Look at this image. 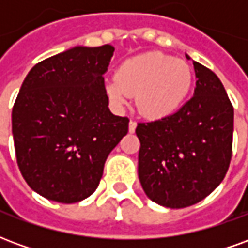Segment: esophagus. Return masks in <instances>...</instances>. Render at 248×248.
<instances>
[{"label":"esophagus","mask_w":248,"mask_h":248,"mask_svg":"<svg viewBox=\"0 0 248 248\" xmlns=\"http://www.w3.org/2000/svg\"><path fill=\"white\" fill-rule=\"evenodd\" d=\"M135 129H137V122L131 119V121L129 122V131L130 133H134Z\"/></svg>","instance_id":"obj_1"}]
</instances>
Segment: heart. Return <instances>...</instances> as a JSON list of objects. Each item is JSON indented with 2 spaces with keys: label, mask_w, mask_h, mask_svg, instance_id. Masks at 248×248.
<instances>
[{
  "label": "heart",
  "mask_w": 248,
  "mask_h": 248,
  "mask_svg": "<svg viewBox=\"0 0 248 248\" xmlns=\"http://www.w3.org/2000/svg\"><path fill=\"white\" fill-rule=\"evenodd\" d=\"M191 86L192 71L187 62L150 51L122 62L117 76L106 82V92L117 103L135 95L143 115L163 118L182 106Z\"/></svg>",
  "instance_id": "b5f03b06"
}]
</instances>
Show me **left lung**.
Instances as JSON below:
<instances>
[{
	"label": "left lung",
	"mask_w": 248,
	"mask_h": 248,
	"mask_svg": "<svg viewBox=\"0 0 248 248\" xmlns=\"http://www.w3.org/2000/svg\"><path fill=\"white\" fill-rule=\"evenodd\" d=\"M192 65L194 97L177 113L135 129L142 188L153 202L170 208L188 207L210 195L223 181L232 154L234 108L217 74Z\"/></svg>",
	"instance_id": "1"
}]
</instances>
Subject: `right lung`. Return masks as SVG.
Here are the masks:
<instances>
[{"mask_svg": "<svg viewBox=\"0 0 248 248\" xmlns=\"http://www.w3.org/2000/svg\"><path fill=\"white\" fill-rule=\"evenodd\" d=\"M111 45L76 46L31 67L12 111L19 171L46 199L76 203L90 197L103 166L129 131L114 115L103 74Z\"/></svg>", "mask_w": 248, "mask_h": 248, "instance_id": "right-lung-1", "label": "right lung"}]
</instances>
